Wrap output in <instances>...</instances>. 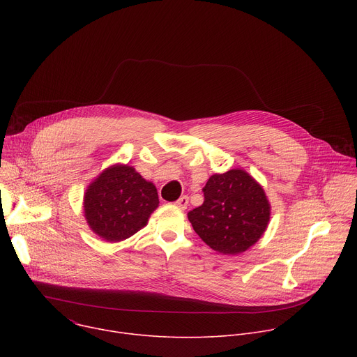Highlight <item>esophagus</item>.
I'll list each match as a JSON object with an SVG mask.
<instances>
[{
  "label": "esophagus",
  "mask_w": 357,
  "mask_h": 357,
  "mask_svg": "<svg viewBox=\"0 0 357 357\" xmlns=\"http://www.w3.org/2000/svg\"><path fill=\"white\" fill-rule=\"evenodd\" d=\"M189 205V197L188 196H181L176 202H175V206L179 208L181 211H185Z\"/></svg>",
  "instance_id": "esophagus-1"
}]
</instances>
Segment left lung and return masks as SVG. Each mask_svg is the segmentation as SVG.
I'll use <instances>...</instances> for the list:
<instances>
[{"mask_svg":"<svg viewBox=\"0 0 357 357\" xmlns=\"http://www.w3.org/2000/svg\"><path fill=\"white\" fill-rule=\"evenodd\" d=\"M205 202L188 219L212 250L237 256L256 244L268 227L271 205L263 186L241 168L212 175Z\"/></svg>","mask_w":357,"mask_h":357,"instance_id":"left-lung-1","label":"left lung"}]
</instances>
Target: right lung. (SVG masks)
<instances>
[{
  "mask_svg": "<svg viewBox=\"0 0 357 357\" xmlns=\"http://www.w3.org/2000/svg\"><path fill=\"white\" fill-rule=\"evenodd\" d=\"M158 206L155 185L127 164H114L101 171L83 196L84 219L90 230L109 243L123 241L145 227Z\"/></svg>",
  "mask_w": 357,
  "mask_h": 357,
  "instance_id": "right-lung-1",
  "label": "right lung"
}]
</instances>
